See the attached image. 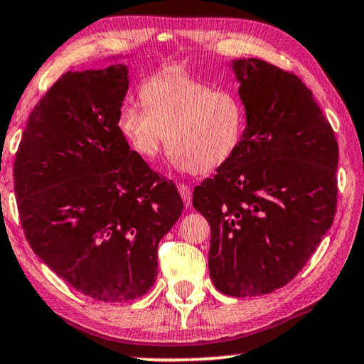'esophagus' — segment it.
Masks as SVG:
<instances>
[{
  "mask_svg": "<svg viewBox=\"0 0 364 364\" xmlns=\"http://www.w3.org/2000/svg\"><path fill=\"white\" fill-rule=\"evenodd\" d=\"M178 192H181V197L183 200V203H186V206L192 205V190H190L188 186L181 183V186H178Z\"/></svg>",
  "mask_w": 364,
  "mask_h": 364,
  "instance_id": "1",
  "label": "esophagus"
}]
</instances>
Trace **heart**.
I'll return each instance as SVG.
<instances>
[{
	"label": "heart",
	"mask_w": 364,
	"mask_h": 364,
	"mask_svg": "<svg viewBox=\"0 0 364 364\" xmlns=\"http://www.w3.org/2000/svg\"><path fill=\"white\" fill-rule=\"evenodd\" d=\"M143 107L120 109L122 133L143 159L166 143L177 167L205 174L228 163L242 136L244 110L232 92L211 89L182 71H163L139 91Z\"/></svg>",
	"instance_id": "1"
}]
</instances>
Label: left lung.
Segmentation results:
<instances>
[{"instance_id":"8db88e82","label":"left lung","mask_w":364,"mask_h":364,"mask_svg":"<svg viewBox=\"0 0 364 364\" xmlns=\"http://www.w3.org/2000/svg\"><path fill=\"white\" fill-rule=\"evenodd\" d=\"M232 68L247 125L192 201L211 226L218 291L247 298L291 282L332 226L338 144L298 76L259 58L234 60Z\"/></svg>"}]
</instances>
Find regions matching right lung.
Returning <instances> with one entry per match:
<instances>
[{
	"instance_id": "1",
	"label": "right lung",
	"mask_w": 364,
	"mask_h": 364,
	"mask_svg": "<svg viewBox=\"0 0 364 364\" xmlns=\"http://www.w3.org/2000/svg\"><path fill=\"white\" fill-rule=\"evenodd\" d=\"M125 65L68 71L31 112L14 159L22 229L36 255L104 303L146 294L158 245L183 201L119 127Z\"/></svg>"
}]
</instances>
